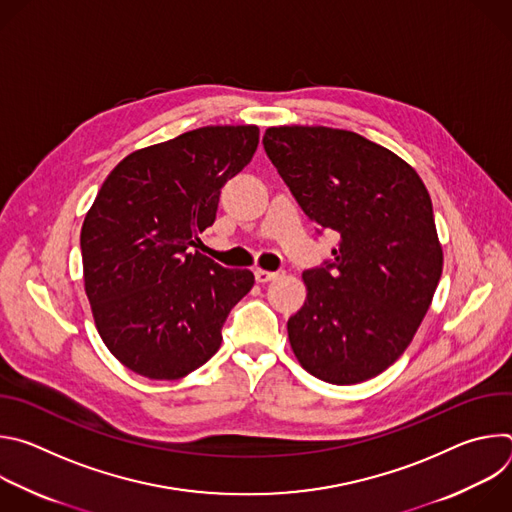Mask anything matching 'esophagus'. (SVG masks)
<instances>
[{"mask_svg":"<svg viewBox=\"0 0 512 512\" xmlns=\"http://www.w3.org/2000/svg\"><path fill=\"white\" fill-rule=\"evenodd\" d=\"M283 271H267V269H255V279L259 281V283H267V281H271V279H275V277H279Z\"/></svg>","mask_w":512,"mask_h":512,"instance_id":"obj_1","label":"esophagus"}]
</instances>
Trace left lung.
Returning <instances> with one entry per match:
<instances>
[{
  "label": "left lung",
  "mask_w": 512,
  "mask_h": 512,
  "mask_svg": "<svg viewBox=\"0 0 512 512\" xmlns=\"http://www.w3.org/2000/svg\"><path fill=\"white\" fill-rule=\"evenodd\" d=\"M263 145L318 233L340 237L334 259L302 275L291 350L326 383L373 379L411 344L442 277L429 192L405 160L354 131L281 125Z\"/></svg>",
  "instance_id": "left-lung-1"
}]
</instances>
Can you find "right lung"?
I'll return each instance as SVG.
<instances>
[{
  "label": "right lung",
  "instance_id": "obj_1",
  "mask_svg": "<svg viewBox=\"0 0 512 512\" xmlns=\"http://www.w3.org/2000/svg\"><path fill=\"white\" fill-rule=\"evenodd\" d=\"M257 125H208L123 158L81 229L85 291L111 354L141 377L176 381L212 358L255 283L198 249L221 188L253 158Z\"/></svg>",
  "mask_w": 512,
  "mask_h": 512
}]
</instances>
